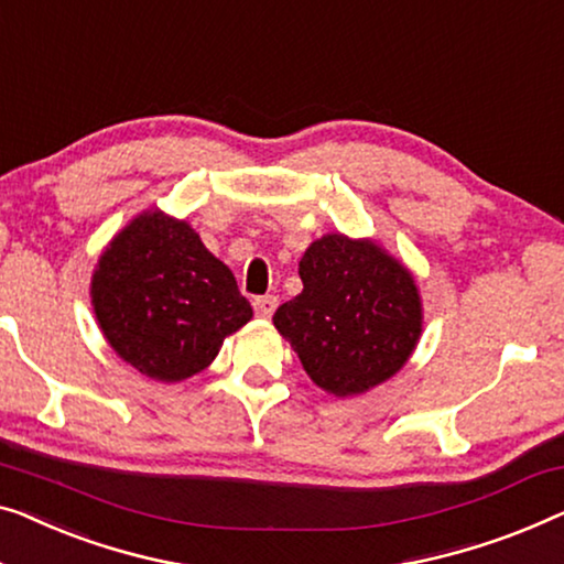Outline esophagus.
Instances as JSON below:
<instances>
[{
	"label": "esophagus",
	"mask_w": 564,
	"mask_h": 564,
	"mask_svg": "<svg viewBox=\"0 0 564 564\" xmlns=\"http://www.w3.org/2000/svg\"><path fill=\"white\" fill-rule=\"evenodd\" d=\"M276 300L274 295H264V297H257L254 300V310H257V315L259 317H272L274 315V310H276Z\"/></svg>",
	"instance_id": "esophagus-1"
}]
</instances>
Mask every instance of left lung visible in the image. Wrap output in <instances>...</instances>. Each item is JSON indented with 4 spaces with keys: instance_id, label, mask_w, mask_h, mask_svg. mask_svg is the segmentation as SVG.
Listing matches in <instances>:
<instances>
[{
    "instance_id": "8db88e82",
    "label": "left lung",
    "mask_w": 564,
    "mask_h": 564,
    "mask_svg": "<svg viewBox=\"0 0 564 564\" xmlns=\"http://www.w3.org/2000/svg\"><path fill=\"white\" fill-rule=\"evenodd\" d=\"M300 280V295L272 321L323 391L364 394L410 361L422 336L420 290L377 241L325 234L302 254Z\"/></svg>"
}]
</instances>
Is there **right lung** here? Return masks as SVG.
<instances>
[{"label":"right lung","instance_id":"1","mask_svg":"<svg viewBox=\"0 0 564 564\" xmlns=\"http://www.w3.org/2000/svg\"><path fill=\"white\" fill-rule=\"evenodd\" d=\"M91 302L117 356L165 383L200 373L254 315L231 269L191 224L158 208L132 218L104 249Z\"/></svg>","mask_w":564,"mask_h":564}]
</instances>
